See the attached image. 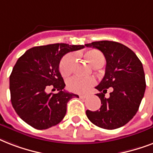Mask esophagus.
Returning <instances> with one entry per match:
<instances>
[{"instance_id": "esophagus-1", "label": "esophagus", "mask_w": 153, "mask_h": 153, "mask_svg": "<svg viewBox=\"0 0 153 153\" xmlns=\"http://www.w3.org/2000/svg\"><path fill=\"white\" fill-rule=\"evenodd\" d=\"M79 97H80V98H81V99H85V98L87 97L88 96H86V95H79Z\"/></svg>"}]
</instances>
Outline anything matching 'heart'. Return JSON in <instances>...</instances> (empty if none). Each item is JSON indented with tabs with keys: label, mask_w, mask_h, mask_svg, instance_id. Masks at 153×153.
Instances as JSON below:
<instances>
[{
	"label": "heart",
	"mask_w": 153,
	"mask_h": 153,
	"mask_svg": "<svg viewBox=\"0 0 153 153\" xmlns=\"http://www.w3.org/2000/svg\"><path fill=\"white\" fill-rule=\"evenodd\" d=\"M85 57L88 62L94 68H101L105 65V56L100 51L96 49L88 51L87 53H85ZM74 61L75 56L73 53H68L62 57L59 64V71L62 76L66 77L72 73ZM95 85L96 80L93 78H80L74 76L67 81V88L68 90L76 93H87Z\"/></svg>",
	"instance_id": "b5f03b06"
}]
</instances>
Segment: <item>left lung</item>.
Wrapping results in <instances>:
<instances>
[{
  "label": "left lung",
  "mask_w": 153,
  "mask_h": 153,
  "mask_svg": "<svg viewBox=\"0 0 153 153\" xmlns=\"http://www.w3.org/2000/svg\"><path fill=\"white\" fill-rule=\"evenodd\" d=\"M102 52L106 60L105 76L96 88L101 101L100 109L86 111L93 124L105 129H116L126 125L139 109L146 83L141 61L127 46L109 41L86 44ZM112 90L108 98L105 93Z\"/></svg>",
  "instance_id": "8db88e82"
}]
</instances>
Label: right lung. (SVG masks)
Wrapping results in <instances>:
<instances>
[{
	"mask_svg": "<svg viewBox=\"0 0 153 153\" xmlns=\"http://www.w3.org/2000/svg\"><path fill=\"white\" fill-rule=\"evenodd\" d=\"M85 45L53 44L36 46L24 53L16 61L9 77L11 102L19 117L36 129H47L65 117L67 103L78 96L65 91V84L59 64L66 53ZM48 87L57 94H47Z\"/></svg>",
	"mask_w": 153,
	"mask_h": 153,
	"instance_id": "add662e5",
	"label": "right lung"
}]
</instances>
